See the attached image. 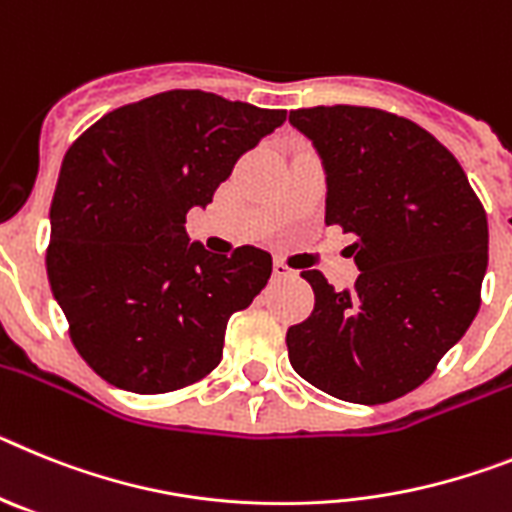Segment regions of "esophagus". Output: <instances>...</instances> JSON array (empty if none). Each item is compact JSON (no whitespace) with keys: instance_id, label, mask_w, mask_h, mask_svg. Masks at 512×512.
I'll list each match as a JSON object with an SVG mask.
<instances>
[{"instance_id":"obj_1","label":"esophagus","mask_w":512,"mask_h":512,"mask_svg":"<svg viewBox=\"0 0 512 512\" xmlns=\"http://www.w3.org/2000/svg\"><path fill=\"white\" fill-rule=\"evenodd\" d=\"M273 275H275V278H293V275H296V270L288 268L286 262L275 260L273 262Z\"/></svg>"}]
</instances>
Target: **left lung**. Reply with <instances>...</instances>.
<instances>
[{
  "instance_id": "left-lung-1",
  "label": "left lung",
  "mask_w": 512,
  "mask_h": 512,
  "mask_svg": "<svg viewBox=\"0 0 512 512\" xmlns=\"http://www.w3.org/2000/svg\"><path fill=\"white\" fill-rule=\"evenodd\" d=\"M327 175L324 224L355 234L361 270L335 291L319 270L314 311L286 335L301 379L355 404L417 389L464 337L487 270V213L461 164L433 133L358 105L288 115Z\"/></svg>"
}]
</instances>
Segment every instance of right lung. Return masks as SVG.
Segmentation results:
<instances>
[{"label": "right lung", "mask_w": 512, "mask_h": 512, "mask_svg": "<svg viewBox=\"0 0 512 512\" xmlns=\"http://www.w3.org/2000/svg\"><path fill=\"white\" fill-rule=\"evenodd\" d=\"M286 110L170 90L102 115L66 151L51 203L48 281L87 366L164 394L219 366L226 324L273 273L252 244L213 255L185 216L206 208Z\"/></svg>", "instance_id": "right-lung-1"}]
</instances>
